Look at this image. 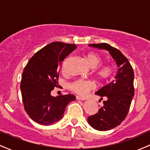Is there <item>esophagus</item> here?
Returning a JSON list of instances; mask_svg holds the SVG:
<instances>
[{
    "mask_svg": "<svg viewBox=\"0 0 150 150\" xmlns=\"http://www.w3.org/2000/svg\"><path fill=\"white\" fill-rule=\"evenodd\" d=\"M76 99H77V100H82V101L86 100V98H85V97H80V96H77V97H76Z\"/></svg>",
    "mask_w": 150,
    "mask_h": 150,
    "instance_id": "34e87169",
    "label": "esophagus"
}]
</instances>
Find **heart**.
Instances as JSON below:
<instances>
[{"instance_id": "b5f03b06", "label": "heart", "mask_w": 150, "mask_h": 150, "mask_svg": "<svg viewBox=\"0 0 150 150\" xmlns=\"http://www.w3.org/2000/svg\"><path fill=\"white\" fill-rule=\"evenodd\" d=\"M87 60L91 66L94 68V75L99 80L106 81L112 75L113 70L111 65H104L97 67L102 63V58L99 54L95 53H89L87 55ZM69 87L70 90L75 94L80 96H85L89 91L95 88L96 84L93 80L79 79L72 82Z\"/></svg>"}]
</instances>
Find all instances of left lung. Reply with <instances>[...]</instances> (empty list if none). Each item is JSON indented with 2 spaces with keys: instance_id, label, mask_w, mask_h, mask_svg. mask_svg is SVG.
<instances>
[{
  "instance_id": "left-lung-1",
  "label": "left lung",
  "mask_w": 150,
  "mask_h": 150,
  "mask_svg": "<svg viewBox=\"0 0 150 150\" xmlns=\"http://www.w3.org/2000/svg\"><path fill=\"white\" fill-rule=\"evenodd\" d=\"M89 46L105 49L109 51L118 66L115 80L104 86L95 93L106 97L104 106L98 113L87 118L89 125L97 130L106 131L120 125L128 115L132 97L134 96V71L124 55L118 49L106 43L91 44Z\"/></svg>"
}]
</instances>
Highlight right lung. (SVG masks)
Masks as SVG:
<instances>
[{"instance_id": "1", "label": "right lung", "mask_w": 150, "mask_h": 150, "mask_svg": "<svg viewBox=\"0 0 150 150\" xmlns=\"http://www.w3.org/2000/svg\"><path fill=\"white\" fill-rule=\"evenodd\" d=\"M75 49V44L52 42L37 51L24 68L20 83L24 107L39 124L50 125L61 119L67 105L75 100L70 94L51 95L58 86L63 61Z\"/></svg>"}]
</instances>
